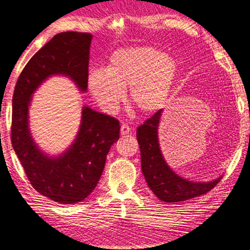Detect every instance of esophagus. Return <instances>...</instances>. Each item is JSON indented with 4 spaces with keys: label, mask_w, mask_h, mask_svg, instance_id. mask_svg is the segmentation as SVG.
<instances>
[{
    "label": "esophagus",
    "mask_w": 250,
    "mask_h": 250,
    "mask_svg": "<svg viewBox=\"0 0 250 250\" xmlns=\"http://www.w3.org/2000/svg\"><path fill=\"white\" fill-rule=\"evenodd\" d=\"M130 132V127L128 125L123 124L121 126V135H127Z\"/></svg>",
    "instance_id": "34e87169"
}]
</instances>
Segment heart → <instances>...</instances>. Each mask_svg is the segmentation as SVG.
Instances as JSON below:
<instances>
[{
  "mask_svg": "<svg viewBox=\"0 0 250 250\" xmlns=\"http://www.w3.org/2000/svg\"><path fill=\"white\" fill-rule=\"evenodd\" d=\"M179 66L173 56L154 46H130L110 55L105 69L89 72L87 88L106 113H113L129 88V101L142 114L164 107L177 80Z\"/></svg>",
  "mask_w": 250,
  "mask_h": 250,
  "instance_id": "1",
  "label": "heart"
}]
</instances>
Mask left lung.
Returning <instances> with one entry per match:
<instances>
[{
    "instance_id": "8db88e82",
    "label": "left lung",
    "mask_w": 250,
    "mask_h": 250,
    "mask_svg": "<svg viewBox=\"0 0 250 250\" xmlns=\"http://www.w3.org/2000/svg\"><path fill=\"white\" fill-rule=\"evenodd\" d=\"M163 109L146 120L137 128V141L141 148L142 170L147 185L157 197L167 203H178L198 197L211 190L220 178L211 182H191L173 171L167 165L158 143V125Z\"/></svg>"
}]
</instances>
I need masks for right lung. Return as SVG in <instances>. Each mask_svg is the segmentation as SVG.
<instances>
[{"label": "right lung", "instance_id": "1", "mask_svg": "<svg viewBox=\"0 0 250 250\" xmlns=\"http://www.w3.org/2000/svg\"><path fill=\"white\" fill-rule=\"evenodd\" d=\"M92 38L89 33L56 34L23 68L12 101V145L27 179L40 194L60 204L82 202L94 190L106 155L120 138V122L84 106L75 141L66 152L51 157L33 140L28 106L36 88L53 75L67 76L80 91L86 92Z\"/></svg>", "mask_w": 250, "mask_h": 250}]
</instances>
